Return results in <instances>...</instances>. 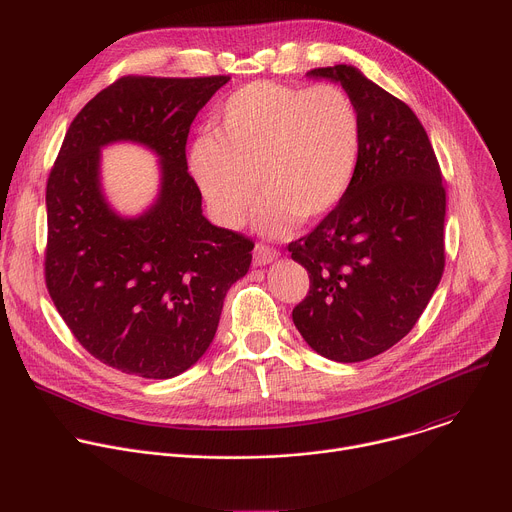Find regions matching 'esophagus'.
I'll return each mask as SVG.
<instances>
[{
    "mask_svg": "<svg viewBox=\"0 0 512 512\" xmlns=\"http://www.w3.org/2000/svg\"><path fill=\"white\" fill-rule=\"evenodd\" d=\"M277 255H279V253H277L273 247L263 245V243H257L255 249H253V263L261 267V265H267V263L275 261Z\"/></svg>",
    "mask_w": 512,
    "mask_h": 512,
    "instance_id": "esophagus-1",
    "label": "esophagus"
}]
</instances>
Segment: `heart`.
Masks as SVG:
<instances>
[{
  "label": "heart",
  "mask_w": 512,
  "mask_h": 512,
  "mask_svg": "<svg viewBox=\"0 0 512 512\" xmlns=\"http://www.w3.org/2000/svg\"><path fill=\"white\" fill-rule=\"evenodd\" d=\"M214 135L190 150V172L218 223L237 227L257 186V227L283 235L322 221L348 194L362 152L352 97L336 85L310 89L259 81L233 93L214 117ZM258 184H254V180Z\"/></svg>",
  "instance_id": "b5f03b06"
}]
</instances>
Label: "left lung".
I'll use <instances>...</instances> for the list:
<instances>
[{
  "label": "left lung",
  "instance_id": "obj_1",
  "mask_svg": "<svg viewBox=\"0 0 512 512\" xmlns=\"http://www.w3.org/2000/svg\"><path fill=\"white\" fill-rule=\"evenodd\" d=\"M358 107L362 152L346 198L287 245L310 275L296 328L322 356L360 362L415 326L446 265V188L417 115L348 64L314 68Z\"/></svg>",
  "mask_w": 512,
  "mask_h": 512
}]
</instances>
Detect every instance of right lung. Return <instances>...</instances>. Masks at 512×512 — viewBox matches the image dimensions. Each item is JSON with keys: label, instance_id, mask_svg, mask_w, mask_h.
Segmentation results:
<instances>
[{"label": "right lung", "instance_id": "add662e5", "mask_svg": "<svg viewBox=\"0 0 512 512\" xmlns=\"http://www.w3.org/2000/svg\"><path fill=\"white\" fill-rule=\"evenodd\" d=\"M229 77H123L72 119L46 184L48 294L75 338L127 375L172 379L210 346L255 243L210 225L186 139ZM135 140L161 158V194L117 215L100 190V148Z\"/></svg>", "mask_w": 512, "mask_h": 512}]
</instances>
